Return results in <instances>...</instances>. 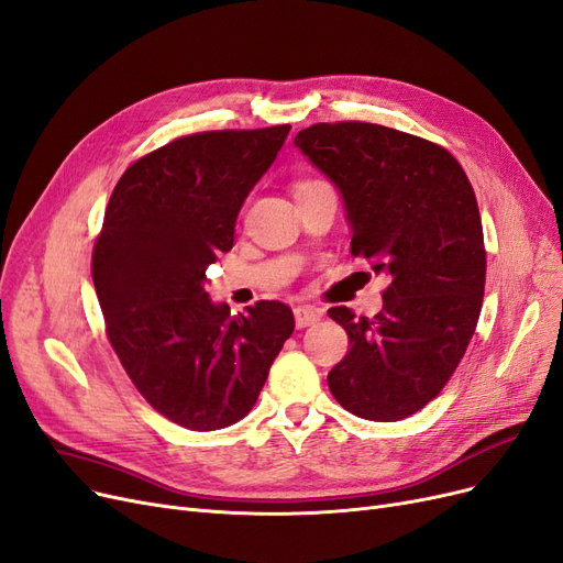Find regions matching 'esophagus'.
Returning a JSON list of instances; mask_svg holds the SVG:
<instances>
[{"label": "esophagus", "instance_id": "obj_1", "mask_svg": "<svg viewBox=\"0 0 563 563\" xmlns=\"http://www.w3.org/2000/svg\"><path fill=\"white\" fill-rule=\"evenodd\" d=\"M296 328L298 330H302V328H309V325H313V323H319L321 321V317H323V311L321 309H317V307H309V305H305V307H296Z\"/></svg>", "mask_w": 563, "mask_h": 563}]
</instances>
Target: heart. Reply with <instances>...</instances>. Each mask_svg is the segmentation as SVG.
Here are the masks:
<instances>
[{"label":"heart","mask_w":563,"mask_h":563,"mask_svg":"<svg viewBox=\"0 0 563 563\" xmlns=\"http://www.w3.org/2000/svg\"><path fill=\"white\" fill-rule=\"evenodd\" d=\"M302 185H307V183H302Z\"/></svg>","instance_id":"1"}]
</instances>
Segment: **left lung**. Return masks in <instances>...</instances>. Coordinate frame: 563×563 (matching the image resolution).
I'll return each mask as SVG.
<instances>
[{
  "mask_svg": "<svg viewBox=\"0 0 563 563\" xmlns=\"http://www.w3.org/2000/svg\"><path fill=\"white\" fill-rule=\"evenodd\" d=\"M294 145L340 191L351 252L390 279L374 319L328 309L351 344L328 374L330 393L357 418H409L453 376L481 317L485 244L474 189L451 152L380 124H313Z\"/></svg>",
  "mask_w": 563,
  "mask_h": 563,
  "instance_id": "left-lung-1",
  "label": "left lung"
}]
</instances>
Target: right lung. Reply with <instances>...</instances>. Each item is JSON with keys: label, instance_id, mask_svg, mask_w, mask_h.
Wrapping results in <instances>:
<instances>
[{"label": "right lung", "instance_id": "obj_1", "mask_svg": "<svg viewBox=\"0 0 563 563\" xmlns=\"http://www.w3.org/2000/svg\"><path fill=\"white\" fill-rule=\"evenodd\" d=\"M290 126L206 131L143 156L120 177L95 244L92 279L108 340L154 411L194 432L254 409L294 334V311L261 300L231 317L208 290L244 198L275 164Z\"/></svg>", "mask_w": 563, "mask_h": 563}]
</instances>
